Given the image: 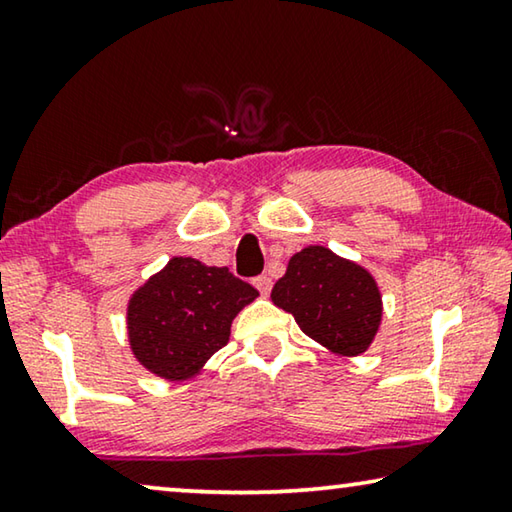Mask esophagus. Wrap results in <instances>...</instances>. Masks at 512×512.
Wrapping results in <instances>:
<instances>
[{
  "mask_svg": "<svg viewBox=\"0 0 512 512\" xmlns=\"http://www.w3.org/2000/svg\"><path fill=\"white\" fill-rule=\"evenodd\" d=\"M253 285L259 289V294L269 296L271 294V287H273V280L269 278V275H259V278L253 280Z\"/></svg>",
  "mask_w": 512,
  "mask_h": 512,
  "instance_id": "esophagus-1",
  "label": "esophagus"
}]
</instances>
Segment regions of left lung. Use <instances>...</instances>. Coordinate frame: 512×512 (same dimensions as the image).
Here are the masks:
<instances>
[{"instance_id":"1","label":"left lung","mask_w":512,"mask_h":512,"mask_svg":"<svg viewBox=\"0 0 512 512\" xmlns=\"http://www.w3.org/2000/svg\"><path fill=\"white\" fill-rule=\"evenodd\" d=\"M271 300L307 337L342 358L367 353L383 323V294L373 273L319 243L289 257Z\"/></svg>"}]
</instances>
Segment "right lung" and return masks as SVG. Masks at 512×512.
<instances>
[{"label": "right lung", "instance_id": "1", "mask_svg": "<svg viewBox=\"0 0 512 512\" xmlns=\"http://www.w3.org/2000/svg\"><path fill=\"white\" fill-rule=\"evenodd\" d=\"M257 296L227 266L177 255L129 296V351L145 371L168 383L198 378L209 358L230 342L234 316Z\"/></svg>", "mask_w": 512, "mask_h": 512}]
</instances>
